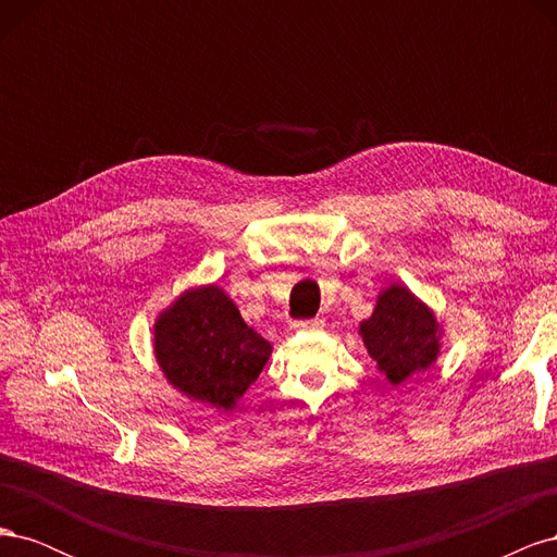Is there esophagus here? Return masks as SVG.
I'll list each match as a JSON object with an SVG mask.
<instances>
[{"label": "esophagus", "instance_id": "obj_1", "mask_svg": "<svg viewBox=\"0 0 557 557\" xmlns=\"http://www.w3.org/2000/svg\"><path fill=\"white\" fill-rule=\"evenodd\" d=\"M293 327H295V330H307V332H313V330H320V327H323V320H320V318H311V320H295Z\"/></svg>", "mask_w": 557, "mask_h": 557}]
</instances>
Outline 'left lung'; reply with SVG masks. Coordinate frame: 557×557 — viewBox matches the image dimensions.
<instances>
[{
  "mask_svg": "<svg viewBox=\"0 0 557 557\" xmlns=\"http://www.w3.org/2000/svg\"><path fill=\"white\" fill-rule=\"evenodd\" d=\"M360 336L393 385L430 369L442 348V325L432 309L397 283L381 290L374 313L360 323Z\"/></svg>",
  "mask_w": 557,
  "mask_h": 557,
  "instance_id": "left-lung-1",
  "label": "left lung"
}]
</instances>
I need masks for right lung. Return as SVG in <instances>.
Instances as JSON below:
<instances>
[{"instance_id": "add662e5", "label": "right lung", "mask_w": 557, "mask_h": 557, "mask_svg": "<svg viewBox=\"0 0 557 557\" xmlns=\"http://www.w3.org/2000/svg\"><path fill=\"white\" fill-rule=\"evenodd\" d=\"M164 379L188 399L232 411L272 356V344L248 327L218 285L185 290L153 327Z\"/></svg>"}]
</instances>
